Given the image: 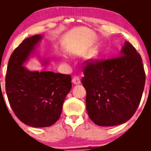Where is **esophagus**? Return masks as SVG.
<instances>
[{
    "mask_svg": "<svg viewBox=\"0 0 151 151\" xmlns=\"http://www.w3.org/2000/svg\"><path fill=\"white\" fill-rule=\"evenodd\" d=\"M72 82H73V83L74 84V85H79L80 82H81V81H80L79 77L75 76L74 78L72 79Z\"/></svg>",
    "mask_w": 151,
    "mask_h": 151,
    "instance_id": "1",
    "label": "esophagus"
}]
</instances>
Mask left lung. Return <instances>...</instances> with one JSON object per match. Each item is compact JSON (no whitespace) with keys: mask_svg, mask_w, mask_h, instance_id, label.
<instances>
[{"mask_svg":"<svg viewBox=\"0 0 151 151\" xmlns=\"http://www.w3.org/2000/svg\"><path fill=\"white\" fill-rule=\"evenodd\" d=\"M84 76L86 109L96 125L115 126L132 118L143 94L145 73L141 56L129 41L116 58L88 63Z\"/></svg>","mask_w":151,"mask_h":151,"instance_id":"8db88e82","label":"left lung"}]
</instances>
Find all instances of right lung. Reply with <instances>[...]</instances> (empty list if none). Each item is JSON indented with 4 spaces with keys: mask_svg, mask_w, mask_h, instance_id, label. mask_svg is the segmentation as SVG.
Masks as SVG:
<instances>
[{
    "mask_svg": "<svg viewBox=\"0 0 151 151\" xmlns=\"http://www.w3.org/2000/svg\"><path fill=\"white\" fill-rule=\"evenodd\" d=\"M42 35L26 38L13 52L8 62L6 91L15 115L35 128L54 125L61 115L64 100L72 88L69 75L50 71H32L25 66L37 50ZM42 66L49 60L40 58Z\"/></svg>",
    "mask_w": 151,
    "mask_h": 151,
    "instance_id": "obj_1",
    "label": "right lung"
}]
</instances>
